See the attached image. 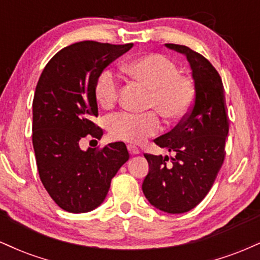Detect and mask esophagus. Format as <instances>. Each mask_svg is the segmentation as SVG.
<instances>
[{
	"mask_svg": "<svg viewBox=\"0 0 260 260\" xmlns=\"http://www.w3.org/2000/svg\"><path fill=\"white\" fill-rule=\"evenodd\" d=\"M127 149H128V151H129L131 154H133V155H137V154H139L140 151H139V149L136 147V145H132V144H128L127 145Z\"/></svg>",
	"mask_w": 260,
	"mask_h": 260,
	"instance_id": "obj_1",
	"label": "esophagus"
}]
</instances>
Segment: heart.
<instances>
[{
	"mask_svg": "<svg viewBox=\"0 0 260 260\" xmlns=\"http://www.w3.org/2000/svg\"><path fill=\"white\" fill-rule=\"evenodd\" d=\"M123 70L150 89L147 106L154 107L166 120H180L189 111L194 100V85L188 77L180 74L171 59L151 53L133 59ZM95 96L103 107H110L116 103L118 80L115 73L106 70L100 74L95 84ZM106 127L112 138L140 143L159 132L160 120L154 111H122L110 115L106 118Z\"/></svg>",
	"mask_w": 260,
	"mask_h": 260,
	"instance_id": "1",
	"label": "heart"
}]
</instances>
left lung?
Masks as SVG:
<instances>
[{"instance_id":"obj_1","label":"left lung","mask_w":260,"mask_h":260,"mask_svg":"<svg viewBox=\"0 0 260 260\" xmlns=\"http://www.w3.org/2000/svg\"><path fill=\"white\" fill-rule=\"evenodd\" d=\"M165 46L187 58L194 82V103L180 124L154 140L174 156L144 154L149 172L142 189L154 208L182 214L205 198L221 169L229 118L221 78L213 64L183 45Z\"/></svg>"}]
</instances>
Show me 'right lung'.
Masks as SVG:
<instances>
[{
	"mask_svg": "<svg viewBox=\"0 0 260 260\" xmlns=\"http://www.w3.org/2000/svg\"><path fill=\"white\" fill-rule=\"evenodd\" d=\"M133 44L80 41L64 47L45 66L32 100V147L39 176L56 204L68 213H88L109 192L112 177L129 154L122 142L103 150H82L84 137L100 139L95 84L103 71Z\"/></svg>",
	"mask_w": 260,
	"mask_h": 260,
	"instance_id": "add662e5",
	"label": "right lung"
}]
</instances>
